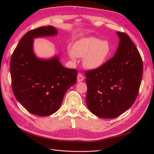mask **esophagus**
<instances>
[{
	"label": "esophagus",
	"mask_w": 154,
	"mask_h": 154,
	"mask_svg": "<svg viewBox=\"0 0 154 154\" xmlns=\"http://www.w3.org/2000/svg\"><path fill=\"white\" fill-rule=\"evenodd\" d=\"M83 80H84V76H83V74L82 73H78V77H77L78 82H82Z\"/></svg>",
	"instance_id": "1"
}]
</instances>
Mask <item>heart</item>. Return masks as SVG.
<instances>
[{
    "label": "heart",
    "mask_w": 154,
    "mask_h": 154,
    "mask_svg": "<svg viewBox=\"0 0 154 154\" xmlns=\"http://www.w3.org/2000/svg\"><path fill=\"white\" fill-rule=\"evenodd\" d=\"M72 51L70 57L72 61H76V57L84 58V66L88 69H94L105 62L112 52V46L109 41L88 36L77 41L73 45Z\"/></svg>",
    "instance_id": "obj_1"
}]
</instances>
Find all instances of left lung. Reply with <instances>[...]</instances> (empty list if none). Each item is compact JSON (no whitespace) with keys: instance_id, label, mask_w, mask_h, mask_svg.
I'll return each mask as SVG.
<instances>
[{"instance_id":"8db88e82","label":"left lung","mask_w":154,"mask_h":154,"mask_svg":"<svg viewBox=\"0 0 154 154\" xmlns=\"http://www.w3.org/2000/svg\"><path fill=\"white\" fill-rule=\"evenodd\" d=\"M119 44L114 57L101 66L85 72L86 103L92 114L114 118L136 100L143 73V60L129 36L117 31Z\"/></svg>"}]
</instances>
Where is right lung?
Returning <instances> with one entry per match:
<instances>
[{
    "label": "right lung",
    "instance_id": "1",
    "mask_svg": "<svg viewBox=\"0 0 154 154\" xmlns=\"http://www.w3.org/2000/svg\"><path fill=\"white\" fill-rule=\"evenodd\" d=\"M57 33V30L51 26L29 31L20 39L11 58L13 94L27 111L39 116L57 112L66 91L77 80L76 70L63 67L58 57L41 60L34 54L35 38Z\"/></svg>",
    "mask_w": 154,
    "mask_h": 154
}]
</instances>
